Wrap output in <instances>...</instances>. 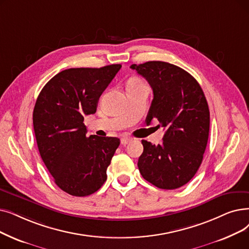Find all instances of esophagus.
I'll use <instances>...</instances> for the list:
<instances>
[{"mask_svg": "<svg viewBox=\"0 0 249 249\" xmlns=\"http://www.w3.org/2000/svg\"><path fill=\"white\" fill-rule=\"evenodd\" d=\"M130 142H132V138H131V137L124 136V137H122V138H121V143H122L123 145H126V144H128V143Z\"/></svg>", "mask_w": 249, "mask_h": 249, "instance_id": "esophagus-1", "label": "esophagus"}]
</instances>
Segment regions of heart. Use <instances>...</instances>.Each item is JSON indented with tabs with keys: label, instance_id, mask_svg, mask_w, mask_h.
Returning a JSON list of instances; mask_svg holds the SVG:
<instances>
[{
	"label": "heart",
	"instance_id": "heart-1",
	"mask_svg": "<svg viewBox=\"0 0 249 249\" xmlns=\"http://www.w3.org/2000/svg\"><path fill=\"white\" fill-rule=\"evenodd\" d=\"M138 84H142V82L140 81L139 79H137V78H133L131 80H129L127 85H138Z\"/></svg>",
	"mask_w": 249,
	"mask_h": 249
}]
</instances>
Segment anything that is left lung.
I'll use <instances>...</instances> for the list:
<instances>
[{"label":"left lung","instance_id":"left-lung-1","mask_svg":"<svg viewBox=\"0 0 249 249\" xmlns=\"http://www.w3.org/2000/svg\"><path fill=\"white\" fill-rule=\"evenodd\" d=\"M144 77L154 91L146 125L158 119L166 128L163 143L142 140L138 159L142 177L160 189H176L197 172L210 132V110L199 83L175 65L149 61L130 66Z\"/></svg>","mask_w":249,"mask_h":249}]
</instances>
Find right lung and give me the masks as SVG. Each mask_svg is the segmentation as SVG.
Here are the masks:
<instances>
[{"label":"right lung","instance_id":"add662e5","mask_svg":"<svg viewBox=\"0 0 249 249\" xmlns=\"http://www.w3.org/2000/svg\"><path fill=\"white\" fill-rule=\"evenodd\" d=\"M121 67L66 69L37 96L34 129L39 155L58 187L70 196H90L107 180L120 139L88 137L83 121L96 112L100 96Z\"/></svg>","mask_w":249,"mask_h":249}]
</instances>
